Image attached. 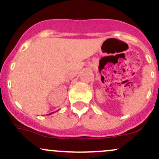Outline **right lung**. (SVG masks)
<instances>
[{"instance_id": "add662e5", "label": "right lung", "mask_w": 159, "mask_h": 159, "mask_svg": "<svg viewBox=\"0 0 159 159\" xmlns=\"http://www.w3.org/2000/svg\"><path fill=\"white\" fill-rule=\"evenodd\" d=\"M53 113H54V112H53ZM53 113H50V114H49V115H51V114H53Z\"/></svg>"}]
</instances>
